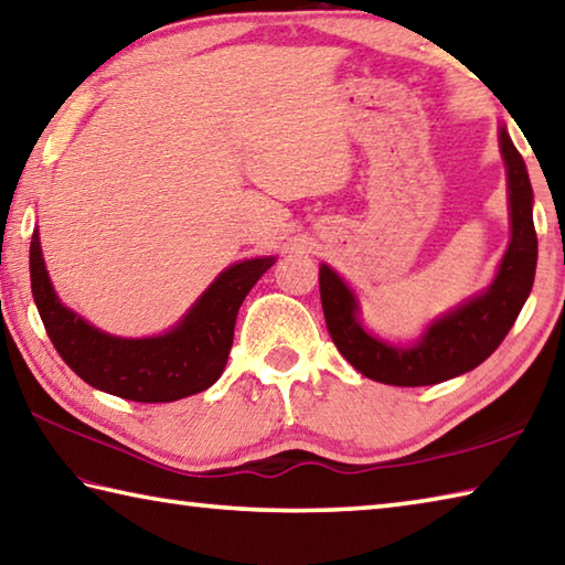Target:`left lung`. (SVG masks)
<instances>
[{
  "instance_id": "obj_1",
  "label": "left lung",
  "mask_w": 565,
  "mask_h": 565,
  "mask_svg": "<svg viewBox=\"0 0 565 565\" xmlns=\"http://www.w3.org/2000/svg\"><path fill=\"white\" fill-rule=\"evenodd\" d=\"M501 152L507 160L511 202V244L501 259L499 274L487 294L459 306L423 335L413 348H393L367 335L358 323V306L348 286L323 264L318 271V289L326 316V328L348 363L371 381L399 387L435 385L475 371L497 351L521 306L529 299L536 276L539 239L531 214V182L524 158L501 128Z\"/></svg>"
}]
</instances>
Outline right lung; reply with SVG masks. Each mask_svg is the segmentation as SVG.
Wrapping results in <instances>:
<instances>
[{
  "label": "right lung",
  "instance_id": "obj_1",
  "mask_svg": "<svg viewBox=\"0 0 565 565\" xmlns=\"http://www.w3.org/2000/svg\"><path fill=\"white\" fill-rule=\"evenodd\" d=\"M274 259H249L217 276L184 321L158 338H113L88 326L51 289L39 234L29 244V274L41 321L56 353L81 381L132 403H172L217 383L232 351L237 311Z\"/></svg>",
  "mask_w": 565,
  "mask_h": 565
}]
</instances>
